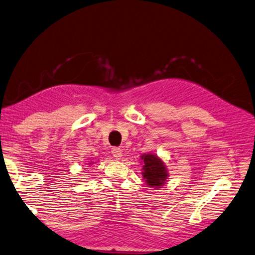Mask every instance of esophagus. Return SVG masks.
Listing matches in <instances>:
<instances>
[{"mask_svg":"<svg viewBox=\"0 0 255 255\" xmlns=\"http://www.w3.org/2000/svg\"><path fill=\"white\" fill-rule=\"evenodd\" d=\"M112 154L114 155V157L120 158L122 156V150L118 148V146H114V148H112Z\"/></svg>","mask_w":255,"mask_h":255,"instance_id":"1","label":"esophagus"}]
</instances>
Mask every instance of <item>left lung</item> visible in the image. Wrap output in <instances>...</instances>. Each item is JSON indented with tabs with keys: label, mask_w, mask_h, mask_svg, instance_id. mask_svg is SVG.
<instances>
[{
	"label": "left lung",
	"mask_w": 255,
	"mask_h": 255,
	"mask_svg": "<svg viewBox=\"0 0 255 255\" xmlns=\"http://www.w3.org/2000/svg\"><path fill=\"white\" fill-rule=\"evenodd\" d=\"M142 176L150 187H159L167 179V170L163 161L152 154L142 155Z\"/></svg>",
	"instance_id": "8db88e82"
}]
</instances>
